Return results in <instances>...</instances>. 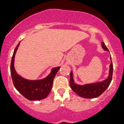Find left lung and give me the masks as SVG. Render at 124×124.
<instances>
[{"label":"left lung","mask_w":124,"mask_h":124,"mask_svg":"<svg viewBox=\"0 0 124 124\" xmlns=\"http://www.w3.org/2000/svg\"><path fill=\"white\" fill-rule=\"evenodd\" d=\"M102 47L105 51H109L108 48L106 47L104 42H102ZM110 59L111 57L110 56ZM112 72H113V65L112 61L109 65V75L108 78L103 82H97V83L86 84L85 85H79L75 83L73 78V73H70V86L73 91L82 97L86 99H93L99 97L106 91L108 87L109 84L112 80Z\"/></svg>","instance_id":"8db88e82"}]
</instances>
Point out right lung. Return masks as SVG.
<instances>
[{"label":"right lung","instance_id":"obj_1","mask_svg":"<svg viewBox=\"0 0 124 124\" xmlns=\"http://www.w3.org/2000/svg\"><path fill=\"white\" fill-rule=\"evenodd\" d=\"M20 42L14 51L11 61L10 73L14 86L20 93L29 100L36 101L45 99L50 93L54 78L61 67L53 68L50 74L41 80H30L22 78L16 73L14 67L15 54Z\"/></svg>","mask_w":124,"mask_h":124}]
</instances>
